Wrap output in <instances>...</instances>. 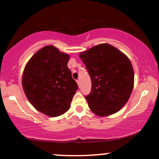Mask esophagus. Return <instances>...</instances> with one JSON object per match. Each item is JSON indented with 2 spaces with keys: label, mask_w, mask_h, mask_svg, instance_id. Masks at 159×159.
<instances>
[{
  "label": "esophagus",
  "mask_w": 159,
  "mask_h": 159,
  "mask_svg": "<svg viewBox=\"0 0 159 159\" xmlns=\"http://www.w3.org/2000/svg\"><path fill=\"white\" fill-rule=\"evenodd\" d=\"M77 81V84H78V87H80V80H79V79H78L77 81Z\"/></svg>",
  "instance_id": "obj_1"
}]
</instances>
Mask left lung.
Masks as SVG:
<instances>
[{
	"mask_svg": "<svg viewBox=\"0 0 159 159\" xmlns=\"http://www.w3.org/2000/svg\"><path fill=\"white\" fill-rule=\"evenodd\" d=\"M90 76L92 88L85 96L90 110L99 116L115 114L129 100L134 86V70L127 56L107 43L80 54Z\"/></svg>",
	"mask_w": 159,
	"mask_h": 159,
	"instance_id": "obj_1",
	"label": "left lung"
}]
</instances>
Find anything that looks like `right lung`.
I'll return each instance as SVG.
<instances>
[{
	"mask_svg": "<svg viewBox=\"0 0 159 159\" xmlns=\"http://www.w3.org/2000/svg\"><path fill=\"white\" fill-rule=\"evenodd\" d=\"M69 56L53 45L39 49L24 69L22 87L27 98L37 111L57 116L70 107L78 90L67 66Z\"/></svg>",
	"mask_w": 159,
	"mask_h": 159,
	"instance_id": "obj_1",
	"label": "right lung"
}]
</instances>
